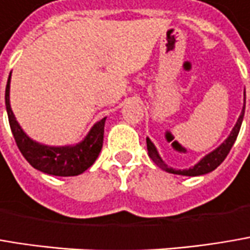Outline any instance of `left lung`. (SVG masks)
Here are the masks:
<instances>
[{
  "mask_svg": "<svg viewBox=\"0 0 250 250\" xmlns=\"http://www.w3.org/2000/svg\"><path fill=\"white\" fill-rule=\"evenodd\" d=\"M245 102H246V99H245ZM243 115H245V105H243L242 114L239 115V118H238V122H236V125L233 126V129H232L230 135L228 136V139L223 142L219 148H216L215 151H212L210 153H208L205 158H202V159H201V161H199L193 168L182 169V170L169 168V167L162 161V158L159 156V153H158L156 148H155V145L152 144L149 138H146L148 155H149V158H151L152 161H153V162H155L161 169L167 170V172H169V173H175V175H185V176H199V175L209 173V172H212L213 169H216V168L222 164L223 161H225V158L228 156L229 151L232 149V146H233V144H235V141H236V138H238V134H239V129H241Z\"/></svg>",
  "mask_w": 250,
  "mask_h": 250,
  "instance_id": "1",
  "label": "left lung"
}]
</instances>
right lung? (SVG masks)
<instances>
[{"mask_svg": "<svg viewBox=\"0 0 250 250\" xmlns=\"http://www.w3.org/2000/svg\"><path fill=\"white\" fill-rule=\"evenodd\" d=\"M11 78V75H9ZM9 78L5 88V106L11 131L18 149L35 169L55 176H75L88 169L98 158L104 142L105 119L97 122L86 138L75 146H46L41 145L21 129L9 105Z\"/></svg>", "mask_w": 250, "mask_h": 250, "instance_id": "right-lung-1", "label": "right lung"}]
</instances>
